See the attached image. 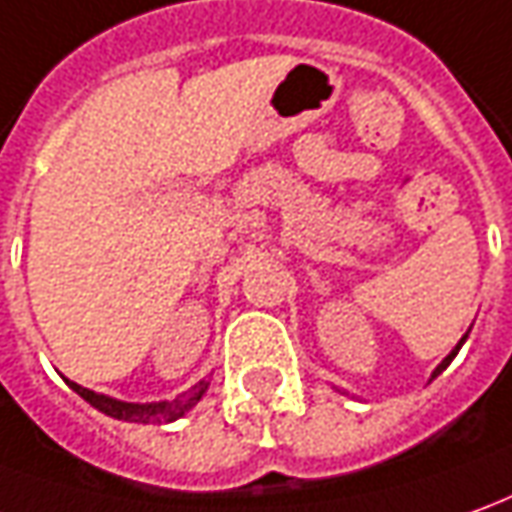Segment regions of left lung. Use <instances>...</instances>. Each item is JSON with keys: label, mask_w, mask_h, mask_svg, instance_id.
<instances>
[{"label": "left lung", "mask_w": 512, "mask_h": 512, "mask_svg": "<svg viewBox=\"0 0 512 512\" xmlns=\"http://www.w3.org/2000/svg\"><path fill=\"white\" fill-rule=\"evenodd\" d=\"M465 337H468V334H465ZM465 337H463V340H460V343H457V345H454V351H451V354H449V357H446V359H443V362H440V365H438V368H435V373H432V379H435V376H438V373H443V370H446V368H449V362H451V359H454V357H457V351H460V348H463V343H465Z\"/></svg>", "instance_id": "8db88e82"}]
</instances>
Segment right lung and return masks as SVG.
<instances>
[{"label": "right lung", "mask_w": 512, "mask_h": 512, "mask_svg": "<svg viewBox=\"0 0 512 512\" xmlns=\"http://www.w3.org/2000/svg\"><path fill=\"white\" fill-rule=\"evenodd\" d=\"M66 384L72 387L77 396L86 398L94 410L105 412V415H111V418H116V421H130V424H172V421H178V418H183L186 412L192 410L197 401L203 398V393L209 390V382L203 379V382H197L192 390H186V393H181L178 398H172V401L130 404V401H119V398L94 393V390L80 387V384L69 382V379H66Z\"/></svg>", "instance_id": "1"}]
</instances>
